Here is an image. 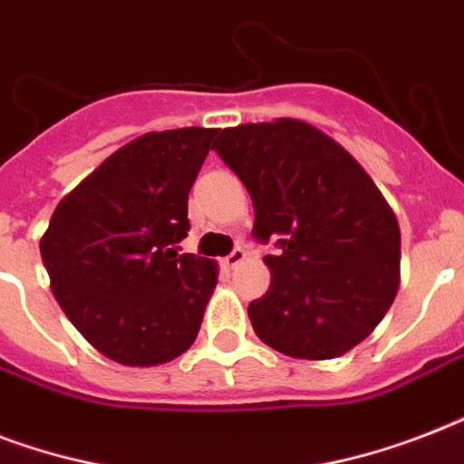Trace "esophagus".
<instances>
[{
    "label": "esophagus",
    "instance_id": "obj_1",
    "mask_svg": "<svg viewBox=\"0 0 464 464\" xmlns=\"http://www.w3.org/2000/svg\"><path fill=\"white\" fill-rule=\"evenodd\" d=\"M246 260V250H240V247H236L228 257H224V265L226 267H238L240 262Z\"/></svg>",
    "mask_w": 464,
    "mask_h": 464
}]
</instances>
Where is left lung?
<instances>
[{
  "label": "left lung",
  "instance_id": "left-lung-1",
  "mask_svg": "<svg viewBox=\"0 0 464 464\" xmlns=\"http://www.w3.org/2000/svg\"><path fill=\"white\" fill-rule=\"evenodd\" d=\"M217 154L279 238L269 291L247 305L255 334L294 359H337L378 327L400 289V224L339 141L296 118L218 130Z\"/></svg>",
  "mask_w": 464,
  "mask_h": 464
}]
</instances>
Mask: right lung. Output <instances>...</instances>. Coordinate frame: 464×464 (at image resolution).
Here are the masks:
<instances>
[{
	"mask_svg": "<svg viewBox=\"0 0 464 464\" xmlns=\"http://www.w3.org/2000/svg\"><path fill=\"white\" fill-rule=\"evenodd\" d=\"M217 130L147 132L86 175L53 211L40 257L64 315L122 366H159L197 339L218 265L178 253L188 195Z\"/></svg>",
	"mask_w": 464,
	"mask_h": 464,
	"instance_id": "1",
	"label": "right lung"
}]
</instances>
